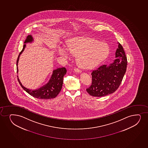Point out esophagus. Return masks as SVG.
<instances>
[{"instance_id": "obj_1", "label": "esophagus", "mask_w": 148, "mask_h": 148, "mask_svg": "<svg viewBox=\"0 0 148 148\" xmlns=\"http://www.w3.org/2000/svg\"><path fill=\"white\" fill-rule=\"evenodd\" d=\"M74 71H75V72H76L77 73H82V71L81 70H79V69L77 68H74Z\"/></svg>"}]
</instances>
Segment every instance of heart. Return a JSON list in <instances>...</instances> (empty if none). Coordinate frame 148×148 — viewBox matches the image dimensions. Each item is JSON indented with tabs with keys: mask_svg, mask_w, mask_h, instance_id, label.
Masks as SVG:
<instances>
[{
	"mask_svg": "<svg viewBox=\"0 0 148 148\" xmlns=\"http://www.w3.org/2000/svg\"><path fill=\"white\" fill-rule=\"evenodd\" d=\"M59 48V54L66 59L77 55L80 66L85 69L94 68L107 58L110 49L107 44L92 38L77 37L73 38L68 45Z\"/></svg>",
	"mask_w": 148,
	"mask_h": 148,
	"instance_id": "heart-1",
	"label": "heart"
}]
</instances>
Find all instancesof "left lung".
<instances>
[{
    "label": "left lung",
    "instance_id": "8db88e82",
    "mask_svg": "<svg viewBox=\"0 0 148 148\" xmlns=\"http://www.w3.org/2000/svg\"><path fill=\"white\" fill-rule=\"evenodd\" d=\"M116 59L109 66L103 65L92 71V84L86 91L94 97H103L115 92L125 73L127 61L123 47L118 42Z\"/></svg>",
    "mask_w": 148,
    "mask_h": 148
}]
</instances>
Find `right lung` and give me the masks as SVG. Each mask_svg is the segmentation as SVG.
Returning <instances> with one entry per match:
<instances>
[{"label":"right lung","mask_w":148,"mask_h":148,"mask_svg":"<svg viewBox=\"0 0 148 148\" xmlns=\"http://www.w3.org/2000/svg\"><path fill=\"white\" fill-rule=\"evenodd\" d=\"M34 41V38L32 36L29 35L27 36L26 40L24 42L25 44L23 46L22 50L19 54L17 60V73L18 71V63L19 61V57L21 54L24 51L25 48L26 47V43L32 42ZM66 73V69L65 67L61 68H58L56 70H54L52 75H51V78L47 84L41 87L40 88L37 89L36 90H31L26 88L22 85L21 82L20 80L18 78V79L20 84L24 90L29 93V95L32 96V97L39 99H51L54 98L59 94L61 90L63 83V78Z\"/></svg>","instance_id":"1"}]
</instances>
